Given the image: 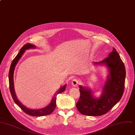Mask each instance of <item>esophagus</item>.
Here are the masks:
<instances>
[{
  "label": "esophagus",
  "mask_w": 135,
  "mask_h": 135,
  "mask_svg": "<svg viewBox=\"0 0 135 135\" xmlns=\"http://www.w3.org/2000/svg\"><path fill=\"white\" fill-rule=\"evenodd\" d=\"M78 83H79V80L78 79H74L71 81V85L74 87L77 86L78 85Z\"/></svg>",
  "instance_id": "obj_1"
}]
</instances>
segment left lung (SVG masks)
I'll use <instances>...</instances> for the list:
<instances>
[{
  "mask_svg": "<svg viewBox=\"0 0 135 135\" xmlns=\"http://www.w3.org/2000/svg\"><path fill=\"white\" fill-rule=\"evenodd\" d=\"M93 64L95 66L104 65L108 69V75L102 88V94L99 97H96L91 88L80 85V96L76 107L82 115L98 116L107 113L121 99L126 72L123 62L114 47L107 58Z\"/></svg>",
  "mask_w": 135,
  "mask_h": 135,
  "instance_id": "8db88e82",
  "label": "left lung"
}]
</instances>
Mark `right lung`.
<instances>
[{"mask_svg": "<svg viewBox=\"0 0 135 135\" xmlns=\"http://www.w3.org/2000/svg\"><path fill=\"white\" fill-rule=\"evenodd\" d=\"M36 47H37L35 45L31 43H27L22 47L18 54L17 55V56L15 58V59L13 60L12 62L11 66H10L9 71L8 79H9V86L10 92H11V94L12 97V98L16 104L18 105L26 113L28 114V115L32 116L39 117V116H44L50 115V114L54 111L56 106V96L57 94H60L61 92H63L65 90L66 84H65L64 85L61 86L59 88V89L55 94L54 96L52 97V98L51 101L49 104L43 108L39 109H30L27 108L24 105H23V104L18 100L16 95L15 87H14L13 75H14V71H15L16 66L18 63L20 59L22 58V57L25 53L26 50H29V49H36Z\"/></svg>", "mask_w": 135, "mask_h": 135, "instance_id": "obj_1", "label": "right lung"}]
</instances>
